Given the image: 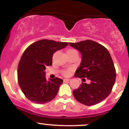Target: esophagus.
I'll list each match as a JSON object with an SVG mask.
<instances>
[{"label":"esophagus","instance_id":"obj_1","mask_svg":"<svg viewBox=\"0 0 129 129\" xmlns=\"http://www.w3.org/2000/svg\"><path fill=\"white\" fill-rule=\"evenodd\" d=\"M70 79H63V82H66V81H70Z\"/></svg>","mask_w":129,"mask_h":129}]
</instances>
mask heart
I'll use <instances>...</instances> for the list:
<instances>
[{"mask_svg": "<svg viewBox=\"0 0 129 129\" xmlns=\"http://www.w3.org/2000/svg\"><path fill=\"white\" fill-rule=\"evenodd\" d=\"M63 74L65 75V76H68V75L70 74V70H66L63 72Z\"/></svg>", "mask_w": 129, "mask_h": 129, "instance_id": "heart-1", "label": "heart"}]
</instances>
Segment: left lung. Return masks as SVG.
<instances>
[{
	"instance_id": "8db88e82",
	"label": "left lung",
	"mask_w": 129,
	"mask_h": 129,
	"mask_svg": "<svg viewBox=\"0 0 129 129\" xmlns=\"http://www.w3.org/2000/svg\"><path fill=\"white\" fill-rule=\"evenodd\" d=\"M82 55L80 66L75 72L76 78H82L73 96L79 103L91 106L103 101L110 94L116 79V70L109 51L103 45L91 40L77 43L69 42Z\"/></svg>"
}]
</instances>
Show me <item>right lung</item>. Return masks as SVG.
<instances>
[{
	"label": "right lung",
	"mask_w": 129,
	"mask_h": 129,
	"mask_svg": "<svg viewBox=\"0 0 129 129\" xmlns=\"http://www.w3.org/2000/svg\"><path fill=\"white\" fill-rule=\"evenodd\" d=\"M68 44L42 39L31 44L23 52L17 68L18 83L26 98L33 103L42 104L55 98L63 80L56 78L47 81L45 70L52 65L53 54Z\"/></svg>",
	"instance_id": "add662e5"
}]
</instances>
